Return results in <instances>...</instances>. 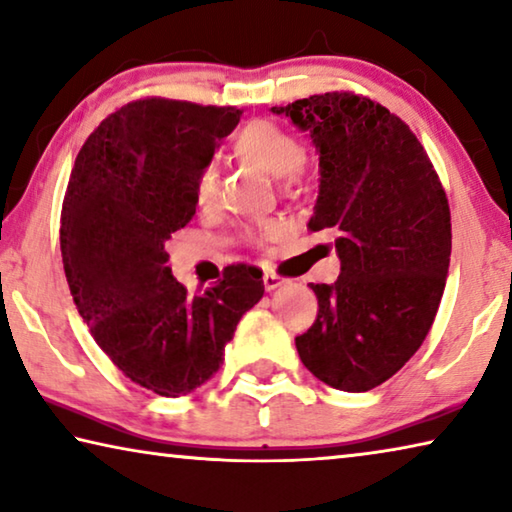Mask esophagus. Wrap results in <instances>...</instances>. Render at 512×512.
Masks as SVG:
<instances>
[{
  "mask_svg": "<svg viewBox=\"0 0 512 512\" xmlns=\"http://www.w3.org/2000/svg\"><path fill=\"white\" fill-rule=\"evenodd\" d=\"M284 284V280L280 275H275V273H264V287H266V291H275L277 287H282Z\"/></svg>",
  "mask_w": 512,
  "mask_h": 512,
  "instance_id": "1",
  "label": "esophagus"
}]
</instances>
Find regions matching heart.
Listing matches in <instances>:
<instances>
[{
    "label": "heart",
    "mask_w": 512,
    "mask_h": 512,
    "mask_svg": "<svg viewBox=\"0 0 512 512\" xmlns=\"http://www.w3.org/2000/svg\"><path fill=\"white\" fill-rule=\"evenodd\" d=\"M232 149L239 160L255 164L271 176L280 178L284 187H293L302 180L305 173V151H302L296 135H291L287 128L273 124V121H250L248 126L237 133ZM219 187V173L214 164H203L194 178V196L201 205H210ZM273 225L264 223L259 228H248L246 237L255 239L259 235L271 232Z\"/></svg>",
    "instance_id": "1"
}]
</instances>
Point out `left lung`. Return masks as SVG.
Instances as JSON below:
<instances>
[{"label": "left lung", "mask_w": 512, "mask_h": 512, "mask_svg": "<svg viewBox=\"0 0 512 512\" xmlns=\"http://www.w3.org/2000/svg\"><path fill=\"white\" fill-rule=\"evenodd\" d=\"M307 131L320 185L311 230H332L341 275L311 284L318 316L296 348L348 393L384 384L429 334L443 298L452 216L427 151L391 110L352 92L271 108Z\"/></svg>", "instance_id": "obj_1"}]
</instances>
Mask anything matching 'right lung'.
Listing matches in <instances>:
<instances>
[{
	"instance_id": "right-lung-1",
	"label": "right lung",
	"mask_w": 512,
	"mask_h": 512,
	"mask_svg": "<svg viewBox=\"0 0 512 512\" xmlns=\"http://www.w3.org/2000/svg\"><path fill=\"white\" fill-rule=\"evenodd\" d=\"M239 117L232 106L126 103L85 140L67 183L60 253L74 305L110 361L162 397L205 384L264 296L262 271L248 264L189 296L164 250L196 214V173Z\"/></svg>"
}]
</instances>
